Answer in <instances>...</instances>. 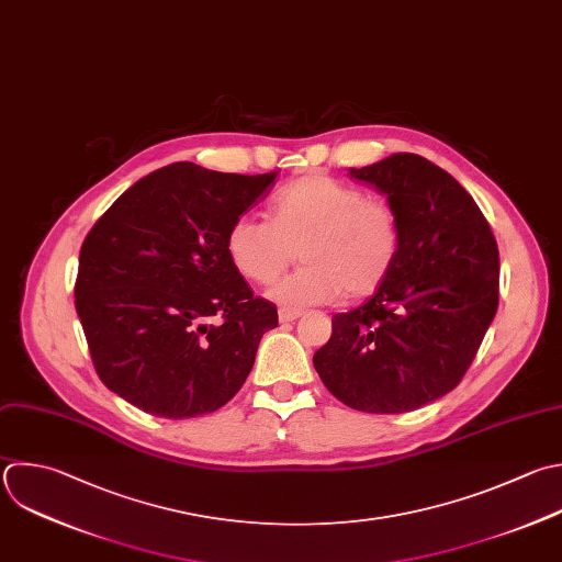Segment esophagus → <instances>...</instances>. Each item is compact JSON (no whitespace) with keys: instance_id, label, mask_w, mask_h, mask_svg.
<instances>
[{"instance_id":"1","label":"esophagus","mask_w":562,"mask_h":562,"mask_svg":"<svg viewBox=\"0 0 562 562\" xmlns=\"http://www.w3.org/2000/svg\"><path fill=\"white\" fill-rule=\"evenodd\" d=\"M303 312L301 310H292V307H281L279 310V321L281 323H290V321H296Z\"/></svg>"}]
</instances>
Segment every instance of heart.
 <instances>
[{"label":"heart","instance_id":"b5f03b06","mask_svg":"<svg viewBox=\"0 0 562 562\" xmlns=\"http://www.w3.org/2000/svg\"><path fill=\"white\" fill-rule=\"evenodd\" d=\"M402 246L395 206L325 173L285 184L270 206V222L241 215L226 233L235 270L272 285L299 257L303 266L283 279L272 299L283 305L325 303L342 294H373L393 270Z\"/></svg>","mask_w":562,"mask_h":562}]
</instances>
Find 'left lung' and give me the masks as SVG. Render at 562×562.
<instances>
[{"label":"left lung","mask_w":562,"mask_h":562,"mask_svg":"<svg viewBox=\"0 0 562 562\" xmlns=\"http://www.w3.org/2000/svg\"><path fill=\"white\" fill-rule=\"evenodd\" d=\"M395 206L402 246L378 292L331 318L314 367L364 413H406L452 391L496 314L498 248L470 193L415 154L349 169Z\"/></svg>","instance_id":"1"}]
</instances>
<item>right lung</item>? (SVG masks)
Masks as SVG:
<instances>
[{"instance_id":"1","label":"right lung","mask_w":562,"mask_h":562,"mask_svg":"<svg viewBox=\"0 0 562 562\" xmlns=\"http://www.w3.org/2000/svg\"><path fill=\"white\" fill-rule=\"evenodd\" d=\"M274 178L176 162L138 180L92 226L75 296L110 391L184 419L241 389L279 316L231 263L226 233Z\"/></svg>"}]
</instances>
